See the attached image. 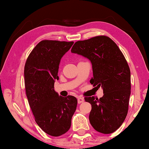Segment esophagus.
<instances>
[{"label": "esophagus", "instance_id": "obj_1", "mask_svg": "<svg viewBox=\"0 0 149 149\" xmlns=\"http://www.w3.org/2000/svg\"><path fill=\"white\" fill-rule=\"evenodd\" d=\"M77 100H78L79 104H81V103H82V102H84V98H83V97L79 96V97H78V99H77Z\"/></svg>", "mask_w": 149, "mask_h": 149}]
</instances>
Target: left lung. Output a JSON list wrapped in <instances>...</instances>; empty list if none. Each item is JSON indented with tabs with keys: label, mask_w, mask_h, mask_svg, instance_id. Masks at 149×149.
I'll return each mask as SVG.
<instances>
[{
	"label": "left lung",
	"mask_w": 149,
	"mask_h": 149,
	"mask_svg": "<svg viewBox=\"0 0 149 149\" xmlns=\"http://www.w3.org/2000/svg\"><path fill=\"white\" fill-rule=\"evenodd\" d=\"M71 52L90 60L93 76L90 83L103 89L104 95L100 99L85 97L91 105V125L100 133H113L125 121L131 93V74L125 57L117 44L106 36L79 40Z\"/></svg>",
	"instance_id": "1"
}]
</instances>
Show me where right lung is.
<instances>
[{"label": "right lung", "mask_w": 149, "mask_h": 149, "mask_svg": "<svg viewBox=\"0 0 149 149\" xmlns=\"http://www.w3.org/2000/svg\"><path fill=\"white\" fill-rule=\"evenodd\" d=\"M73 43L42 40L30 53L24 67L26 96L36 123L52 136L68 131L77 109L76 97H62L54 90L61 59Z\"/></svg>", "instance_id": "add662e5"}]
</instances>
